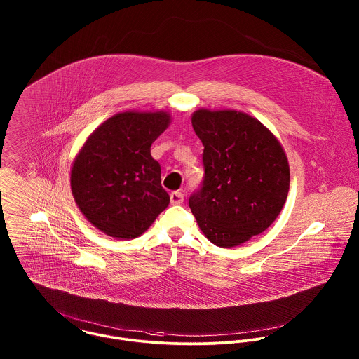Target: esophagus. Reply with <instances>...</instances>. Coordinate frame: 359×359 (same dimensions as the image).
Returning <instances> with one entry per match:
<instances>
[{
  "label": "esophagus",
  "instance_id": "1",
  "mask_svg": "<svg viewBox=\"0 0 359 359\" xmlns=\"http://www.w3.org/2000/svg\"><path fill=\"white\" fill-rule=\"evenodd\" d=\"M170 201L172 205H181L184 202V194L180 191H175L170 195Z\"/></svg>",
  "mask_w": 359,
  "mask_h": 359
}]
</instances>
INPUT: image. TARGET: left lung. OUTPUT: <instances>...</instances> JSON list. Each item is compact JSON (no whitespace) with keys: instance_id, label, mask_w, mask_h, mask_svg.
<instances>
[{"instance_id":"left-lung-1","label":"left lung","mask_w":359,"mask_h":359,"mask_svg":"<svg viewBox=\"0 0 359 359\" xmlns=\"http://www.w3.org/2000/svg\"><path fill=\"white\" fill-rule=\"evenodd\" d=\"M192 126L205 175L189 207L207 239L233 248L264 232L286 202L290 171L278 140L249 114L201 109Z\"/></svg>"}]
</instances>
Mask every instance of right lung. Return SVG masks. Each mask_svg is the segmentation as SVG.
<instances>
[{
  "label": "right lung",
  "mask_w": 359,
  "mask_h": 359,
  "mask_svg": "<svg viewBox=\"0 0 359 359\" xmlns=\"http://www.w3.org/2000/svg\"><path fill=\"white\" fill-rule=\"evenodd\" d=\"M168 123L164 111L118 113L101 124L77 154L70 175L73 196L106 235L134 239L170 203L160 164L151 154Z\"/></svg>",
  "instance_id": "1"
}]
</instances>
